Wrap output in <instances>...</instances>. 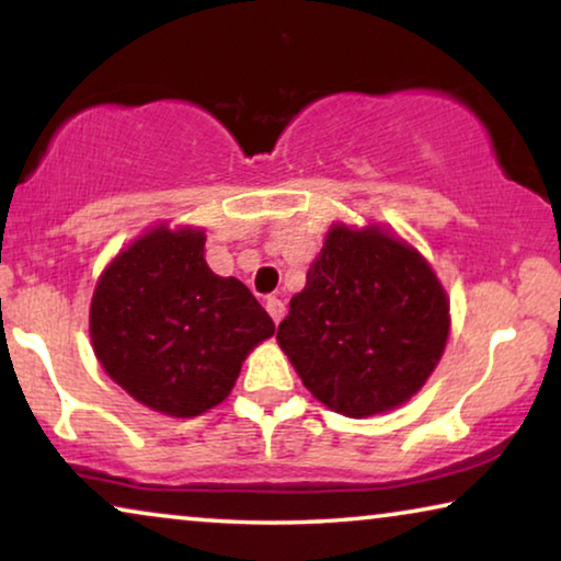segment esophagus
<instances>
[{
	"label": "esophagus",
	"instance_id": "esophagus-1",
	"mask_svg": "<svg viewBox=\"0 0 561 561\" xmlns=\"http://www.w3.org/2000/svg\"><path fill=\"white\" fill-rule=\"evenodd\" d=\"M265 309H267V313H271V319L275 321V324H278V321H280L283 317H286V306H283L280 298H275V296L267 298Z\"/></svg>",
	"mask_w": 561,
	"mask_h": 561
}]
</instances>
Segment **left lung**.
I'll use <instances>...</instances> for the list:
<instances>
[{
    "mask_svg": "<svg viewBox=\"0 0 561 561\" xmlns=\"http://www.w3.org/2000/svg\"><path fill=\"white\" fill-rule=\"evenodd\" d=\"M447 336V294L411 244L334 225L275 340L317 401L365 419L419 393Z\"/></svg>",
    "mask_w": 561,
    "mask_h": 561,
    "instance_id": "left-lung-1",
    "label": "left lung"
}]
</instances>
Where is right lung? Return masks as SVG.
<instances>
[{
    "instance_id": "add662e5",
    "label": "right lung",
    "mask_w": 561,
    "mask_h": 561,
    "mask_svg": "<svg viewBox=\"0 0 561 561\" xmlns=\"http://www.w3.org/2000/svg\"><path fill=\"white\" fill-rule=\"evenodd\" d=\"M202 229L156 227L106 265L89 311L94 355L135 401L175 419L214 409L273 336L237 278L211 273Z\"/></svg>"
}]
</instances>
